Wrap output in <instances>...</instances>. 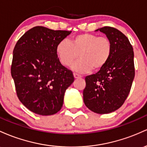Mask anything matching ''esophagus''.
I'll list each match as a JSON object with an SVG mask.
<instances>
[{
  "label": "esophagus",
  "instance_id": "obj_1",
  "mask_svg": "<svg viewBox=\"0 0 147 147\" xmlns=\"http://www.w3.org/2000/svg\"><path fill=\"white\" fill-rule=\"evenodd\" d=\"M74 78H82V76L79 75V74H76V73H74Z\"/></svg>",
  "mask_w": 147,
  "mask_h": 147
}]
</instances>
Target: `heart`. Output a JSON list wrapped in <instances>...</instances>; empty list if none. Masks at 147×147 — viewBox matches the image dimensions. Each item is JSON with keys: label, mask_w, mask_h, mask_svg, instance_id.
<instances>
[{"label": "heart", "mask_w": 147, "mask_h": 147, "mask_svg": "<svg viewBox=\"0 0 147 147\" xmlns=\"http://www.w3.org/2000/svg\"><path fill=\"white\" fill-rule=\"evenodd\" d=\"M113 51L110 40L106 37L83 33L74 36L70 42L62 40L57 44L56 52L61 63L69 67L78 57L73 69L79 73L98 70L106 65Z\"/></svg>", "instance_id": "b5f03b06"}]
</instances>
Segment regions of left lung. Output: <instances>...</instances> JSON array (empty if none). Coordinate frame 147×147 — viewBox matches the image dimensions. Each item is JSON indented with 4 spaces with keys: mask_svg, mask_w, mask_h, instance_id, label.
I'll return each mask as SVG.
<instances>
[{
    "mask_svg": "<svg viewBox=\"0 0 147 147\" xmlns=\"http://www.w3.org/2000/svg\"><path fill=\"white\" fill-rule=\"evenodd\" d=\"M97 30L106 34L113 46L110 60L97 73L85 77L83 100L97 114H108L121 106L129 94L135 77L133 47L121 31L110 27Z\"/></svg>",
    "mask_w": 147,
    "mask_h": 147,
    "instance_id": "left-lung-1",
    "label": "left lung"
}]
</instances>
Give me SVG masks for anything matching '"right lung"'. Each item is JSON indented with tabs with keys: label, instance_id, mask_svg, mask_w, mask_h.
Masks as SVG:
<instances>
[{
	"label": "right lung",
	"instance_id": "add662e5",
	"mask_svg": "<svg viewBox=\"0 0 147 147\" xmlns=\"http://www.w3.org/2000/svg\"><path fill=\"white\" fill-rule=\"evenodd\" d=\"M71 32L36 26L16 42L11 74L18 98L32 113L47 116L62 108L65 91L74 77L60 63L56 48Z\"/></svg>",
	"mask_w": 147,
	"mask_h": 147
}]
</instances>
